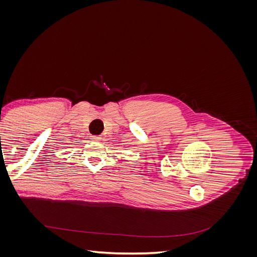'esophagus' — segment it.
<instances>
[{
  "label": "esophagus",
  "mask_w": 257,
  "mask_h": 257,
  "mask_svg": "<svg viewBox=\"0 0 257 257\" xmlns=\"http://www.w3.org/2000/svg\"><path fill=\"white\" fill-rule=\"evenodd\" d=\"M91 141H93V142H99L100 141V137L99 136H97V135H94V136H91Z\"/></svg>",
  "instance_id": "obj_1"
}]
</instances>
